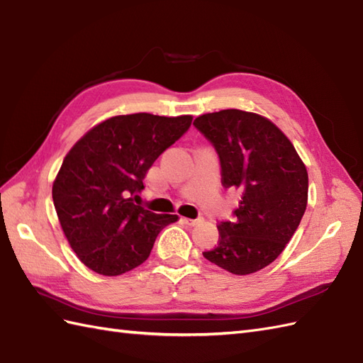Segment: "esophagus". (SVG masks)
Segmentation results:
<instances>
[{"label": "esophagus", "mask_w": 363, "mask_h": 363, "mask_svg": "<svg viewBox=\"0 0 363 363\" xmlns=\"http://www.w3.org/2000/svg\"><path fill=\"white\" fill-rule=\"evenodd\" d=\"M182 221H184L185 224H187V225H196V224L204 221V218L198 216V218H195V220H191V218H182Z\"/></svg>", "instance_id": "obj_1"}]
</instances>
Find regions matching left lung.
Here are the masks:
<instances>
[{
  "instance_id": "8db88e82",
  "label": "left lung",
  "mask_w": 363,
  "mask_h": 363,
  "mask_svg": "<svg viewBox=\"0 0 363 363\" xmlns=\"http://www.w3.org/2000/svg\"><path fill=\"white\" fill-rule=\"evenodd\" d=\"M196 130L216 150L225 189L241 191L233 221L218 225L210 263L235 275L269 266L296 233L308 204V172L281 130L255 113L223 109L199 116Z\"/></svg>"
}]
</instances>
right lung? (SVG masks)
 Returning a JSON list of instances; mask_svg holds the SVG:
<instances>
[{"mask_svg":"<svg viewBox=\"0 0 363 363\" xmlns=\"http://www.w3.org/2000/svg\"><path fill=\"white\" fill-rule=\"evenodd\" d=\"M191 116H116L89 130L63 159L52 199L65 237L80 261L100 275L140 266L165 225L133 202L156 159L190 128Z\"/></svg>","mask_w":363,"mask_h":363,"instance_id":"1","label":"right lung"}]
</instances>
